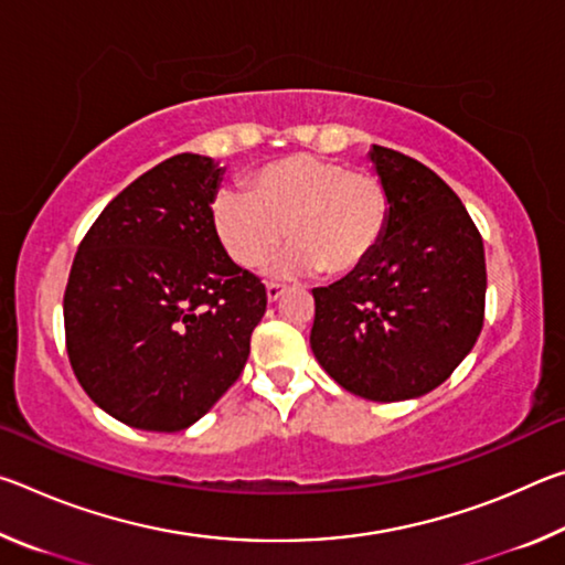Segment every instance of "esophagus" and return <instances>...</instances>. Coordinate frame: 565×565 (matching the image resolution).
<instances>
[{"instance_id":"esophagus-1","label":"esophagus","mask_w":565,"mask_h":565,"mask_svg":"<svg viewBox=\"0 0 565 565\" xmlns=\"http://www.w3.org/2000/svg\"><path fill=\"white\" fill-rule=\"evenodd\" d=\"M284 291H286V289H284L281 284H266V299H269L271 303L279 301Z\"/></svg>"}]
</instances>
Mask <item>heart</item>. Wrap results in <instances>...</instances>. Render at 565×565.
Wrapping results in <instances>:
<instances>
[{"label":"heart","instance_id":"obj_1","mask_svg":"<svg viewBox=\"0 0 565 565\" xmlns=\"http://www.w3.org/2000/svg\"><path fill=\"white\" fill-rule=\"evenodd\" d=\"M212 216L218 242L244 269L269 262L289 232L294 246L276 262V274L347 276L386 234L388 191L343 161L296 154L264 167L252 191H218Z\"/></svg>","mask_w":565,"mask_h":565}]
</instances>
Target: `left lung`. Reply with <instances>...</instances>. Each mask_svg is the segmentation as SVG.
<instances>
[{
  "label": "left lung",
  "mask_w": 565,
  "mask_h": 565,
  "mask_svg": "<svg viewBox=\"0 0 565 565\" xmlns=\"http://www.w3.org/2000/svg\"><path fill=\"white\" fill-rule=\"evenodd\" d=\"M388 226L371 259L313 289L311 351L369 401L418 398L454 374L483 327V238L461 199L420 161L371 147Z\"/></svg>",
  "instance_id": "left-lung-1"
}]
</instances>
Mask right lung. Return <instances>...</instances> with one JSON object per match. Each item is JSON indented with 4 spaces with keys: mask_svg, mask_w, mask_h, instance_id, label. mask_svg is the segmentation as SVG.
I'll use <instances>...</instances> for the list:
<instances>
[{
    "mask_svg": "<svg viewBox=\"0 0 565 565\" xmlns=\"http://www.w3.org/2000/svg\"><path fill=\"white\" fill-rule=\"evenodd\" d=\"M224 167L177 154L114 196L84 236L64 294L66 353L102 411L184 431L244 371L264 284L228 259L212 204Z\"/></svg>",
    "mask_w": 565,
    "mask_h": 565,
    "instance_id": "right-lung-1",
    "label": "right lung"
}]
</instances>
